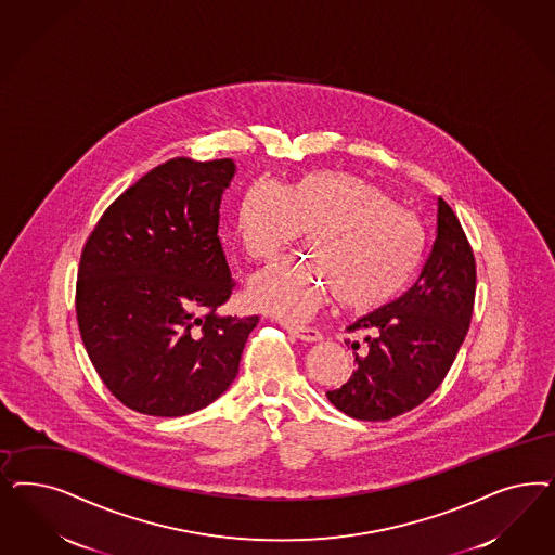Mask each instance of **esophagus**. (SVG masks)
<instances>
[{"label":"esophagus","mask_w":555,"mask_h":555,"mask_svg":"<svg viewBox=\"0 0 555 555\" xmlns=\"http://www.w3.org/2000/svg\"><path fill=\"white\" fill-rule=\"evenodd\" d=\"M284 328L300 340H310L312 343V340L321 339V333L317 328L298 324V322H284Z\"/></svg>","instance_id":"1"}]
</instances>
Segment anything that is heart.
<instances>
[{
  "label": "heart",
  "mask_w": 555,
  "mask_h": 555,
  "mask_svg": "<svg viewBox=\"0 0 555 555\" xmlns=\"http://www.w3.org/2000/svg\"><path fill=\"white\" fill-rule=\"evenodd\" d=\"M306 231L305 261H278L250 282L257 305L305 319L335 294L351 310H374L409 286L421 266L425 236L416 216L365 179L310 171L287 183L255 181L236 208L245 253L268 261Z\"/></svg>",
  "instance_id": "obj_1"
}]
</instances>
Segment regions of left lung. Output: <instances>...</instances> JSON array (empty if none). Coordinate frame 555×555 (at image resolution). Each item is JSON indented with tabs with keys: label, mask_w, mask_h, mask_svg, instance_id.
Masks as SVG:
<instances>
[{
	"label": "left lung",
	"mask_w": 555,
	"mask_h": 555,
	"mask_svg": "<svg viewBox=\"0 0 555 555\" xmlns=\"http://www.w3.org/2000/svg\"><path fill=\"white\" fill-rule=\"evenodd\" d=\"M476 296V261L464 229L443 197L427 263L398 300L361 317L365 328L358 370L337 390L333 406L359 421H390L425 402L448 376L464 343ZM359 349V343L351 345Z\"/></svg>",
	"instance_id": "1"
}]
</instances>
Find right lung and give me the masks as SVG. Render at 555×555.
<instances>
[{"label":"right lung","mask_w":555,"mask_h":555,"mask_svg":"<svg viewBox=\"0 0 555 555\" xmlns=\"http://www.w3.org/2000/svg\"><path fill=\"white\" fill-rule=\"evenodd\" d=\"M233 159H169L116 197L81 250L75 310L91 363L130 411L183 416L233 384L259 317H222L218 238Z\"/></svg>","instance_id":"obj_1"}]
</instances>
